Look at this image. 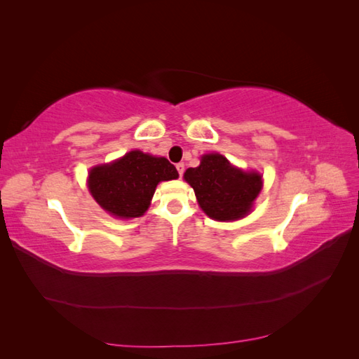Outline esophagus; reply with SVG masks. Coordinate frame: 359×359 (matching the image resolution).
<instances>
[{
	"mask_svg": "<svg viewBox=\"0 0 359 359\" xmlns=\"http://www.w3.org/2000/svg\"><path fill=\"white\" fill-rule=\"evenodd\" d=\"M177 170H178V173H180V177H182V173H184V163H178V165H177Z\"/></svg>",
	"mask_w": 359,
	"mask_h": 359,
	"instance_id": "esophagus-1",
	"label": "esophagus"
}]
</instances>
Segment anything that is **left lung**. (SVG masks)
<instances>
[{"label":"left lung","instance_id":"obj_1","mask_svg":"<svg viewBox=\"0 0 359 359\" xmlns=\"http://www.w3.org/2000/svg\"><path fill=\"white\" fill-rule=\"evenodd\" d=\"M184 180L205 214L219 222L243 219L262 189L260 173L236 169L220 154L203 156L198 168L186 170Z\"/></svg>","mask_w":359,"mask_h":359}]
</instances>
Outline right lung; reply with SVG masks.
<instances>
[{
  "label": "right lung",
  "instance_id": "right-lung-1",
  "mask_svg": "<svg viewBox=\"0 0 359 359\" xmlns=\"http://www.w3.org/2000/svg\"><path fill=\"white\" fill-rule=\"evenodd\" d=\"M177 178L178 172L168 158L130 151L111 165L93 168L88 187L103 210L119 219H132L148 210L160 181Z\"/></svg>",
  "mask_w": 359,
  "mask_h": 359
}]
</instances>
